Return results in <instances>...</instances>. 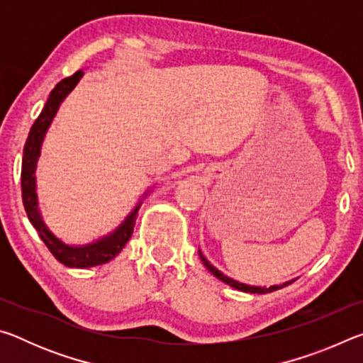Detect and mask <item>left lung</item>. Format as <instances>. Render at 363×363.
<instances>
[{"mask_svg":"<svg viewBox=\"0 0 363 363\" xmlns=\"http://www.w3.org/2000/svg\"><path fill=\"white\" fill-rule=\"evenodd\" d=\"M199 256H200L201 262L205 264V267H206L208 270H210V272L214 275V277L219 279L220 281H224V284H227L229 286L235 288V290H238V291L264 294V293H270V291L280 290V288H284V286H286V285H290V284H293V281H294V280H290V281H285V284H281V285H272V286H269V288H266V286H255V285H245V284H240V281H237V280H233V279H230V277H227V275H224L223 272H220V270H218L216 267L213 266V264H211L210 261L206 259V257L203 256V253H201L200 250H199Z\"/></svg>","mask_w":363,"mask_h":363,"instance_id":"8db88e82","label":"left lung"}]
</instances>
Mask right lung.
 Returning <instances> with one entry per match:
<instances>
[{
    "instance_id": "right-lung-1",
    "label": "right lung",
    "mask_w": 363,
    "mask_h": 363,
    "mask_svg": "<svg viewBox=\"0 0 363 363\" xmlns=\"http://www.w3.org/2000/svg\"><path fill=\"white\" fill-rule=\"evenodd\" d=\"M84 75L83 70H78L73 73L72 77L64 78L62 82L56 84V88L51 91L48 101L43 107L38 118L35 120L32 130L28 133L26 147H23V158H22V173H21V184H22V201L23 208H26L28 220L38 232L41 240L45 242L49 251L54 255V257L59 262H62L67 267H77V269H86L93 266H101L112 261L113 257L125 248V245L130 240L134 230V224H136L138 211L140 205H143V199L149 194V190L143 195L136 206L133 208L131 213L128 214L125 220L116 227L113 232L107 233L97 240L86 243V245H69L60 240L59 237L49 230L45 219H43L40 213L38 205V195H36V163H38L41 145L45 140L46 133L51 126V123L56 116L60 104L69 96L73 88L78 84L79 79Z\"/></svg>"
}]
</instances>
